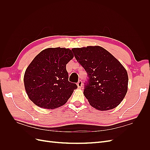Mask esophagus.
<instances>
[{"label":"esophagus","mask_w":150,"mask_h":150,"mask_svg":"<svg viewBox=\"0 0 150 150\" xmlns=\"http://www.w3.org/2000/svg\"><path fill=\"white\" fill-rule=\"evenodd\" d=\"M77 85H78V87L79 88H81L83 86V83H82V81H79L78 83H77Z\"/></svg>","instance_id":"esophagus-1"}]
</instances>
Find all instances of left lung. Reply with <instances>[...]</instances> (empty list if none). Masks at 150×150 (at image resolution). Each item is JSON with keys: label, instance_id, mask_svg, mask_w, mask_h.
<instances>
[{"label": "left lung", "instance_id": "8db88e82", "mask_svg": "<svg viewBox=\"0 0 150 150\" xmlns=\"http://www.w3.org/2000/svg\"><path fill=\"white\" fill-rule=\"evenodd\" d=\"M76 60L88 74L84 95L99 111L110 110L123 100L128 91V72L121 62L99 46L72 48Z\"/></svg>", "mask_w": 150, "mask_h": 150}]
</instances>
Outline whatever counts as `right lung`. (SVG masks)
Segmentation results:
<instances>
[{
	"label": "right lung",
	"instance_id": "1",
	"mask_svg": "<svg viewBox=\"0 0 150 150\" xmlns=\"http://www.w3.org/2000/svg\"><path fill=\"white\" fill-rule=\"evenodd\" d=\"M74 57L71 50L49 47L36 56L27 67L24 83L27 94L35 105L56 109L66 103L78 88L68 81L66 64Z\"/></svg>",
	"mask_w": 150,
	"mask_h": 150
}]
</instances>
